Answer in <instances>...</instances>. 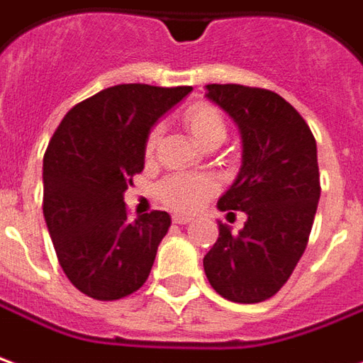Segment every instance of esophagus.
Segmentation results:
<instances>
[{
    "label": "esophagus",
    "instance_id": "obj_1",
    "mask_svg": "<svg viewBox=\"0 0 363 363\" xmlns=\"http://www.w3.org/2000/svg\"><path fill=\"white\" fill-rule=\"evenodd\" d=\"M192 218L190 216H173L174 224H189Z\"/></svg>",
    "mask_w": 363,
    "mask_h": 363
}]
</instances>
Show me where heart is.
Instances as JSON below:
<instances>
[{"instance_id": "obj_1", "label": "heart", "mask_w": 363, "mask_h": 363, "mask_svg": "<svg viewBox=\"0 0 363 363\" xmlns=\"http://www.w3.org/2000/svg\"><path fill=\"white\" fill-rule=\"evenodd\" d=\"M184 123L189 128L190 135L196 139L202 147L218 145L225 139L228 125H225L222 111L216 106L206 102L192 104L184 111ZM161 138V125H153L149 129L143 145V153L147 159L155 155L157 143ZM216 192V181L208 174H171L164 177L157 184V196L164 206L179 212H190Z\"/></svg>"}]
</instances>
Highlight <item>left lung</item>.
Returning a JSON list of instances; mask_svg holds the SVG:
<instances>
[{
  "mask_svg": "<svg viewBox=\"0 0 363 363\" xmlns=\"http://www.w3.org/2000/svg\"><path fill=\"white\" fill-rule=\"evenodd\" d=\"M206 90L208 100L234 118L243 143L240 174L218 208L242 210L247 220L240 234L218 224L204 271L228 301L261 303L287 283L306 250L320 199L316 141L279 94L242 84H208Z\"/></svg>",
  "mask_w": 363,
  "mask_h": 363,
  "instance_id": "8db88e82",
  "label": "left lung"
}]
</instances>
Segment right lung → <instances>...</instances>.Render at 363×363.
<instances>
[{
    "instance_id": "right-lung-1",
    "label": "right lung",
    "mask_w": 363,
    "mask_h": 363,
    "mask_svg": "<svg viewBox=\"0 0 363 363\" xmlns=\"http://www.w3.org/2000/svg\"><path fill=\"white\" fill-rule=\"evenodd\" d=\"M192 88L120 84L76 104L43 159V214L58 263L80 293L118 301L143 287L169 232L163 210L128 218L123 192L143 171L145 138Z\"/></svg>"
}]
</instances>
